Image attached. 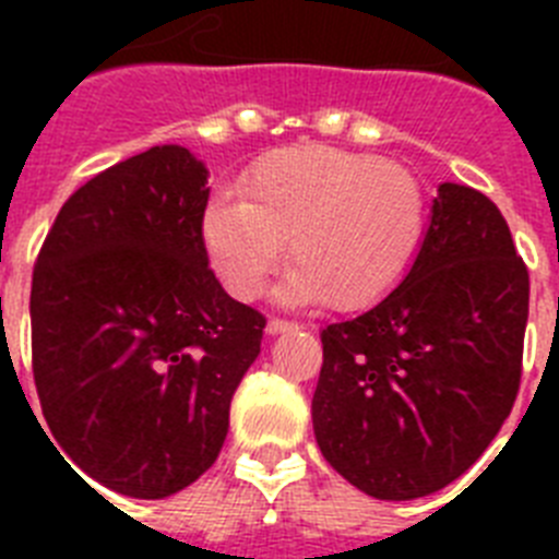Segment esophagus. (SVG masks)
<instances>
[{"label":"esophagus","instance_id":"obj_1","mask_svg":"<svg viewBox=\"0 0 559 559\" xmlns=\"http://www.w3.org/2000/svg\"><path fill=\"white\" fill-rule=\"evenodd\" d=\"M294 328H296V324L285 322V319H269V324H265V333L280 335V333H285V330H294Z\"/></svg>","mask_w":559,"mask_h":559}]
</instances>
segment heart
<instances>
[{
    "label": "heart",
    "mask_w": 559,
    "mask_h": 559,
    "mask_svg": "<svg viewBox=\"0 0 559 559\" xmlns=\"http://www.w3.org/2000/svg\"><path fill=\"white\" fill-rule=\"evenodd\" d=\"M240 190L243 201H210L201 226L212 269L237 299L263 290L288 240L283 299L369 308L406 280L426 240L419 179L369 153L283 147L257 162Z\"/></svg>",
    "instance_id": "1"
}]
</instances>
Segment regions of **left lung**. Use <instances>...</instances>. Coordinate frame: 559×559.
<instances>
[{"label": "left lung", "mask_w": 559, "mask_h": 559, "mask_svg": "<svg viewBox=\"0 0 559 559\" xmlns=\"http://www.w3.org/2000/svg\"><path fill=\"white\" fill-rule=\"evenodd\" d=\"M526 319L530 271L498 206L473 187L439 185L406 280L322 330V456L380 501L442 490L510 417Z\"/></svg>", "instance_id": "left-lung-1"}]
</instances>
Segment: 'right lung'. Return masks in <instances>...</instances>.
I'll use <instances>...</instances> for the list:
<instances>
[{
    "label": "right lung",
    "mask_w": 559,
    "mask_h": 559,
    "mask_svg": "<svg viewBox=\"0 0 559 559\" xmlns=\"http://www.w3.org/2000/svg\"><path fill=\"white\" fill-rule=\"evenodd\" d=\"M206 176L181 145L97 173L61 206L33 269L49 445L131 498H167L210 471L231 394L260 355L263 313L210 269Z\"/></svg>",
    "instance_id": "add662e5"
}]
</instances>
